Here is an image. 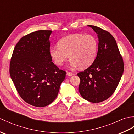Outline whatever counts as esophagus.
Segmentation results:
<instances>
[{"mask_svg": "<svg viewBox=\"0 0 134 134\" xmlns=\"http://www.w3.org/2000/svg\"><path fill=\"white\" fill-rule=\"evenodd\" d=\"M66 75L68 76H72L74 75V74L72 73V72H67V74H66Z\"/></svg>", "mask_w": 134, "mask_h": 134, "instance_id": "34e87169", "label": "esophagus"}]
</instances>
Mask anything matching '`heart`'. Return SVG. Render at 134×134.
Instances as JSON below:
<instances>
[{
	"label": "heart",
	"mask_w": 134,
	"mask_h": 134,
	"mask_svg": "<svg viewBox=\"0 0 134 134\" xmlns=\"http://www.w3.org/2000/svg\"><path fill=\"white\" fill-rule=\"evenodd\" d=\"M97 51V42L93 36L76 33L61 38L58 42V46L51 48L49 54L58 66L63 64L69 55L72 67L79 66L81 69H86L94 61Z\"/></svg>",
	"instance_id": "obj_1"
}]
</instances>
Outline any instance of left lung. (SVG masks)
Instances as JSON below:
<instances>
[{"label":"left lung","mask_w":134,"mask_h":134,"mask_svg":"<svg viewBox=\"0 0 134 134\" xmlns=\"http://www.w3.org/2000/svg\"><path fill=\"white\" fill-rule=\"evenodd\" d=\"M97 34L98 52L93 64L78 74L79 92L86 100L98 103L113 94L124 71L123 58L112 35L97 26L88 25Z\"/></svg>","instance_id":"1"}]
</instances>
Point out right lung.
<instances>
[{"label": "right lung", "instance_id": "add662e5", "mask_svg": "<svg viewBox=\"0 0 134 134\" xmlns=\"http://www.w3.org/2000/svg\"><path fill=\"white\" fill-rule=\"evenodd\" d=\"M52 30H38L21 38L14 49L10 74L21 97L37 107L47 106L58 96L65 72L52 62Z\"/></svg>", "mask_w": 134, "mask_h": 134}]
</instances>
